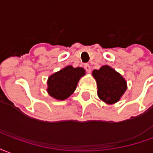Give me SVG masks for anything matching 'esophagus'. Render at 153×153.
<instances>
[{
  "label": "esophagus",
  "instance_id": "1",
  "mask_svg": "<svg viewBox=\"0 0 153 153\" xmlns=\"http://www.w3.org/2000/svg\"><path fill=\"white\" fill-rule=\"evenodd\" d=\"M84 68L85 70L87 72H90V64H88V63H85L84 65Z\"/></svg>",
  "mask_w": 153,
  "mask_h": 153
}]
</instances>
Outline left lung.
Listing matches in <instances>:
<instances>
[{"label": "left lung", "instance_id": "obj_1", "mask_svg": "<svg viewBox=\"0 0 153 153\" xmlns=\"http://www.w3.org/2000/svg\"><path fill=\"white\" fill-rule=\"evenodd\" d=\"M93 76L97 81L98 95L107 103L112 104L119 101L126 90L125 79L109 66L94 70Z\"/></svg>", "mask_w": 153, "mask_h": 153}]
</instances>
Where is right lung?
Listing matches in <instances>:
<instances>
[{
	"label": "right lung",
	"mask_w": 153,
	"mask_h": 153,
	"mask_svg": "<svg viewBox=\"0 0 153 153\" xmlns=\"http://www.w3.org/2000/svg\"><path fill=\"white\" fill-rule=\"evenodd\" d=\"M84 75L82 68L68 66L49 77L48 93L56 100H66L75 91L80 78Z\"/></svg>",
	"instance_id": "add662e5"
}]
</instances>
